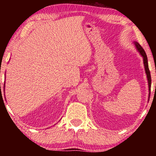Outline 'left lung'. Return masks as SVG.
I'll list each match as a JSON object with an SVG mask.
<instances>
[{
	"label": "left lung",
	"instance_id": "left-lung-1",
	"mask_svg": "<svg viewBox=\"0 0 156 156\" xmlns=\"http://www.w3.org/2000/svg\"><path fill=\"white\" fill-rule=\"evenodd\" d=\"M134 44H135L136 50H138V52L140 53V55H141L143 57V59H144V68H145V72H146L147 80H148V91H149V94H148V100L149 98H150V94H151V73L150 70H149L148 68V58H147V55L145 52V51L141 46L140 45L139 43L137 42H133Z\"/></svg>",
	"mask_w": 156,
	"mask_h": 156
}]
</instances>
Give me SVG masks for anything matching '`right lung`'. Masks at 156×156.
Listing matches in <instances>:
<instances>
[{
	"instance_id": "1",
	"label": "right lung",
	"mask_w": 156,
	"mask_h": 156,
	"mask_svg": "<svg viewBox=\"0 0 156 156\" xmlns=\"http://www.w3.org/2000/svg\"><path fill=\"white\" fill-rule=\"evenodd\" d=\"M4 85H5V84H4ZM4 87H5V86H4ZM4 91H5V89H4Z\"/></svg>"
}]
</instances>
